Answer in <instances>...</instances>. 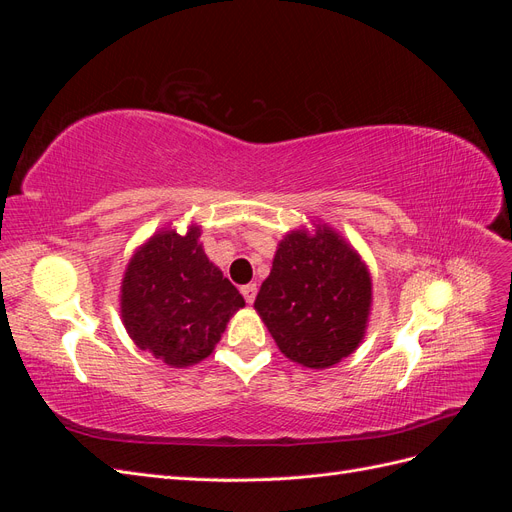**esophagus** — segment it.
I'll return each instance as SVG.
<instances>
[{
    "instance_id": "obj_1",
    "label": "esophagus",
    "mask_w": 512,
    "mask_h": 512,
    "mask_svg": "<svg viewBox=\"0 0 512 512\" xmlns=\"http://www.w3.org/2000/svg\"><path fill=\"white\" fill-rule=\"evenodd\" d=\"M256 292H258L256 284H245V286L241 288V294H243L245 303H254V299H256Z\"/></svg>"
}]
</instances>
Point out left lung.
Here are the masks:
<instances>
[{
    "instance_id": "1",
    "label": "left lung",
    "mask_w": 512,
    "mask_h": 512,
    "mask_svg": "<svg viewBox=\"0 0 512 512\" xmlns=\"http://www.w3.org/2000/svg\"><path fill=\"white\" fill-rule=\"evenodd\" d=\"M371 305V277L333 230H294L280 243L254 301L277 348L312 369L339 363L361 344Z\"/></svg>"
}]
</instances>
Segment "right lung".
I'll use <instances>...</instances> for the list:
<instances>
[{"instance_id": "obj_1", "label": "right lung", "mask_w": 512, "mask_h": 512, "mask_svg": "<svg viewBox=\"0 0 512 512\" xmlns=\"http://www.w3.org/2000/svg\"><path fill=\"white\" fill-rule=\"evenodd\" d=\"M198 237L196 226L185 237L175 230L151 237L130 260L121 284V318L130 337L173 367L209 356L230 316L245 305Z\"/></svg>"}]
</instances>
